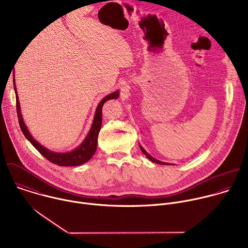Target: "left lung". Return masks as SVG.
Here are the masks:
<instances>
[{
	"mask_svg": "<svg viewBox=\"0 0 248 248\" xmlns=\"http://www.w3.org/2000/svg\"><path fill=\"white\" fill-rule=\"evenodd\" d=\"M139 147H140V150L143 152V154H144V155H145V156H146V157H147V158H148V159H149L150 161H152V162H154V163H156V164H161V165H170L169 163L161 162V161H159V160H156L155 158H153V157H152L151 155H149V154H148V153H147V152H146V151H145V150L143 149V147H142V146H141L140 144H139ZM170 165H171V164H170Z\"/></svg>",
	"mask_w": 248,
	"mask_h": 248,
	"instance_id": "obj_1",
	"label": "left lung"
}]
</instances>
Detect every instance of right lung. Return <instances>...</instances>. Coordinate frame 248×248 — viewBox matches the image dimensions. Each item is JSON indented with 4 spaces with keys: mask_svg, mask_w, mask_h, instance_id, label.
<instances>
[{
    "mask_svg": "<svg viewBox=\"0 0 248 248\" xmlns=\"http://www.w3.org/2000/svg\"><path fill=\"white\" fill-rule=\"evenodd\" d=\"M15 77V76H14ZM14 86H15V91H16V113H17V118H18V123L21 131L23 132L24 136L27 138L29 142L37 149L38 152L42 156H44L47 160L52 162L53 164H56L58 166L62 167H74V166H79L91 159V157L94 155L96 149H97V141H98V134L101 129L102 125V108L105 102H107L108 100L111 99H117L119 97V91L113 92L110 95H107L105 98L101 100L99 103L98 107L95 112L93 124L91 125V128L85 137V139L82 141L81 144L76 148L75 150L70 151V152H65V153H58V152H53L46 147L42 146L38 141L35 140L33 136L30 134L27 126L25 125L23 122V118L20 112V105L18 101V95L17 91L16 88L15 84V78H14Z\"/></svg>",
    "mask_w": 248,
    "mask_h": 248,
    "instance_id": "1",
    "label": "right lung"
}]
</instances>
